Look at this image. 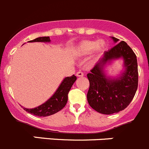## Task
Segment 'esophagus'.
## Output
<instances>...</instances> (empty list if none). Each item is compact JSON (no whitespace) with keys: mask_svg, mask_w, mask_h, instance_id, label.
I'll list each match as a JSON object with an SVG mask.
<instances>
[{"mask_svg":"<svg viewBox=\"0 0 149 149\" xmlns=\"http://www.w3.org/2000/svg\"><path fill=\"white\" fill-rule=\"evenodd\" d=\"M76 75H77V77H83L84 75V74H83V72L80 71V72H77V73L76 74Z\"/></svg>","mask_w":149,"mask_h":149,"instance_id":"1","label":"esophagus"}]
</instances>
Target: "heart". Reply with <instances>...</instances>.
Masks as SVG:
<instances>
[{
	"label": "heart",
	"instance_id": "1",
	"mask_svg": "<svg viewBox=\"0 0 149 149\" xmlns=\"http://www.w3.org/2000/svg\"><path fill=\"white\" fill-rule=\"evenodd\" d=\"M104 47V42L100 40L97 42L93 41H83L77 47V52L83 56L91 54L93 50L100 52Z\"/></svg>",
	"mask_w": 149,
	"mask_h": 149
}]
</instances>
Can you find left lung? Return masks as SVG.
Listing matches in <instances>:
<instances>
[{
    "label": "left lung",
    "mask_w": 149,
    "mask_h": 149,
    "mask_svg": "<svg viewBox=\"0 0 149 149\" xmlns=\"http://www.w3.org/2000/svg\"><path fill=\"white\" fill-rule=\"evenodd\" d=\"M117 43L104 52L102 57L87 74L90 83L87 100L89 105L102 114L110 115L124 110L135 95L138 85L137 57L124 41L111 37ZM121 58L124 69L117 77L107 76L106 66Z\"/></svg>",
    "instance_id": "8db88e82"
}]
</instances>
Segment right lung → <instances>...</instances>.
<instances>
[{"label": "right lung", "mask_w": 149, "mask_h": 149, "mask_svg": "<svg viewBox=\"0 0 149 149\" xmlns=\"http://www.w3.org/2000/svg\"><path fill=\"white\" fill-rule=\"evenodd\" d=\"M28 42H50V39L49 36H43L36 38ZM76 80L77 77L74 74L71 77H65L52 97L41 105L34 108L22 107L28 113L39 117H46L55 114L62 110L68 101V93Z\"/></svg>", "instance_id": "right-lung-1"}]
</instances>
